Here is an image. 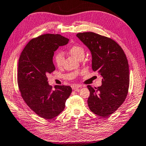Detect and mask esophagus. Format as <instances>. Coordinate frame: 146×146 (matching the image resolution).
I'll use <instances>...</instances> for the list:
<instances>
[{
	"mask_svg": "<svg viewBox=\"0 0 146 146\" xmlns=\"http://www.w3.org/2000/svg\"><path fill=\"white\" fill-rule=\"evenodd\" d=\"M82 87V86H80V85H73V86H72V88L73 90H78V89H80Z\"/></svg>",
	"mask_w": 146,
	"mask_h": 146,
	"instance_id": "esophagus-1",
	"label": "esophagus"
}]
</instances>
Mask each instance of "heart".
<instances>
[{"mask_svg":"<svg viewBox=\"0 0 146 146\" xmlns=\"http://www.w3.org/2000/svg\"><path fill=\"white\" fill-rule=\"evenodd\" d=\"M69 53L72 55L76 57V59H79L81 57H84L85 55V49L84 47L79 44H75L69 48ZM64 60V56L63 53L59 52L56 53L54 57V60L55 64L58 67H61L63 64Z\"/></svg>","mask_w":146,"mask_h":146,"instance_id":"obj_1","label":"heart"}]
</instances>
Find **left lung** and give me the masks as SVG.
Instances as JSON below:
<instances>
[{
	"label": "left lung",
	"instance_id": "8db88e82",
	"mask_svg": "<svg viewBox=\"0 0 146 146\" xmlns=\"http://www.w3.org/2000/svg\"><path fill=\"white\" fill-rule=\"evenodd\" d=\"M77 37L89 48L92 55V69L102 77V86H87L90 96L89 109L106 117L115 112L126 98L129 87V68L123 49L110 38L95 33H78Z\"/></svg>",
	"mask_w": 146,
	"mask_h": 146
}]
</instances>
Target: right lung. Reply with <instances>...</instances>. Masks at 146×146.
Returning a JSON list of instances; mask_svg holds the SVG:
<instances>
[{"label": "right lung", "instance_id": "add662e5", "mask_svg": "<svg viewBox=\"0 0 146 146\" xmlns=\"http://www.w3.org/2000/svg\"><path fill=\"white\" fill-rule=\"evenodd\" d=\"M69 40L60 35L46 34L29 42L20 55L17 68V83L21 95L27 106L38 115L51 119L65 108L72 93L70 86L48 84L47 76L55 70L54 52Z\"/></svg>", "mask_w": 146, "mask_h": 146}]
</instances>
